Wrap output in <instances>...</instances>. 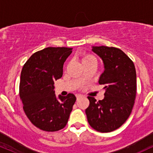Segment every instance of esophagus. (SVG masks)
Returning <instances> with one entry per match:
<instances>
[{"label":"esophagus","mask_w":153,"mask_h":153,"mask_svg":"<svg viewBox=\"0 0 153 153\" xmlns=\"http://www.w3.org/2000/svg\"><path fill=\"white\" fill-rule=\"evenodd\" d=\"M80 97H82V96L81 95H80V94H76V98H77V100H78L79 98H80Z\"/></svg>","instance_id":"34e87169"}]
</instances>
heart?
<instances>
[{
  "label": "heart",
  "instance_id": "heart-1",
  "mask_svg": "<svg viewBox=\"0 0 153 153\" xmlns=\"http://www.w3.org/2000/svg\"><path fill=\"white\" fill-rule=\"evenodd\" d=\"M81 62L82 65L85 64H88V63H96V64L97 59L92 54L83 53L81 55Z\"/></svg>",
  "mask_w": 153,
  "mask_h": 153
}]
</instances>
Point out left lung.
<instances>
[{
	"instance_id": "1",
	"label": "left lung",
	"mask_w": 153,
	"mask_h": 153,
	"mask_svg": "<svg viewBox=\"0 0 153 153\" xmlns=\"http://www.w3.org/2000/svg\"><path fill=\"white\" fill-rule=\"evenodd\" d=\"M92 51L103 60L104 71L99 83L104 85V99L96 101L88 96L90 104L85 109L91 127L100 132L118 129L127 121L134 106L137 75L134 63L120 49L113 47H92Z\"/></svg>"
}]
</instances>
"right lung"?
<instances>
[{
    "mask_svg": "<svg viewBox=\"0 0 153 153\" xmlns=\"http://www.w3.org/2000/svg\"><path fill=\"white\" fill-rule=\"evenodd\" d=\"M72 48L47 47L26 61L21 73L19 96L24 112L33 124L47 131H56L66 126L74 94L58 98L54 94V81L62 76L63 65Z\"/></svg>",
    "mask_w": 153,
    "mask_h": 153,
    "instance_id": "1",
    "label": "right lung"
}]
</instances>
